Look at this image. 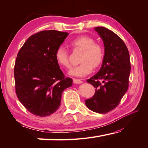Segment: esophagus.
Segmentation results:
<instances>
[{
    "label": "esophagus",
    "instance_id": "obj_1",
    "mask_svg": "<svg viewBox=\"0 0 148 148\" xmlns=\"http://www.w3.org/2000/svg\"><path fill=\"white\" fill-rule=\"evenodd\" d=\"M73 82L75 84H81L82 83V81L79 79H76V78H73Z\"/></svg>",
    "mask_w": 148,
    "mask_h": 148
}]
</instances>
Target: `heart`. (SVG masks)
<instances>
[{"label": "heart", "instance_id": "obj_1", "mask_svg": "<svg viewBox=\"0 0 148 148\" xmlns=\"http://www.w3.org/2000/svg\"><path fill=\"white\" fill-rule=\"evenodd\" d=\"M74 49L82 50L79 57L81 62L70 71V74L78 77H84L89 74L93 68H97L102 62L104 57V49L101 44L96 43L93 37L82 36L74 38L70 42ZM55 58L62 66L69 69L70 62L69 54L64 47L59 46L55 51Z\"/></svg>", "mask_w": 148, "mask_h": 148}]
</instances>
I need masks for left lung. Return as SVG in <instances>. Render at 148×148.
<instances>
[{
  "instance_id": "obj_1",
  "label": "left lung",
  "mask_w": 148,
  "mask_h": 148,
  "mask_svg": "<svg viewBox=\"0 0 148 148\" xmlns=\"http://www.w3.org/2000/svg\"><path fill=\"white\" fill-rule=\"evenodd\" d=\"M103 41L105 55L99 71L87 80L95 88V94L86 100L88 109L107 113L118 106L128 88L130 73V55L125 42L113 32L96 27Z\"/></svg>"
}]
</instances>
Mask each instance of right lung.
<instances>
[{
    "label": "right lung",
    "mask_w": 148,
    "mask_h": 148,
    "mask_svg": "<svg viewBox=\"0 0 148 148\" xmlns=\"http://www.w3.org/2000/svg\"><path fill=\"white\" fill-rule=\"evenodd\" d=\"M69 34L44 30L30 36L18 51L14 74L16 95L28 111L47 116L58 109L62 91L72 84L55 58Z\"/></svg>",
    "instance_id": "add662e5"
}]
</instances>
